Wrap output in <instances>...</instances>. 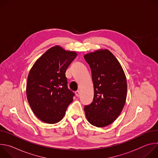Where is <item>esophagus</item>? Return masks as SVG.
Listing matches in <instances>:
<instances>
[{
  "label": "esophagus",
  "instance_id": "34e87169",
  "mask_svg": "<svg viewBox=\"0 0 158 158\" xmlns=\"http://www.w3.org/2000/svg\"><path fill=\"white\" fill-rule=\"evenodd\" d=\"M75 93H76V96L79 97V96H80V91H79V90H77V91H76Z\"/></svg>",
  "mask_w": 158,
  "mask_h": 158
}]
</instances>
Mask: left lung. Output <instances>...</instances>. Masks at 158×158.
I'll use <instances>...</instances> for the list:
<instances>
[{
  "mask_svg": "<svg viewBox=\"0 0 158 158\" xmlns=\"http://www.w3.org/2000/svg\"><path fill=\"white\" fill-rule=\"evenodd\" d=\"M91 69L94 85L93 102L84 107L92 125L103 127L120 115L127 96V81L119 62L107 49H99L84 56Z\"/></svg>",
  "mask_w": 158,
  "mask_h": 158,
  "instance_id": "left-lung-1",
  "label": "left lung"
}]
</instances>
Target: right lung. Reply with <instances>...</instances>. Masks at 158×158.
<instances>
[{
    "instance_id": "right-lung-1",
    "label": "right lung",
    "mask_w": 158,
    "mask_h": 158,
    "mask_svg": "<svg viewBox=\"0 0 158 158\" xmlns=\"http://www.w3.org/2000/svg\"><path fill=\"white\" fill-rule=\"evenodd\" d=\"M76 56L75 51L54 46L35 61L29 73L27 101L34 114L45 123L59 122L73 101L65 72Z\"/></svg>"
}]
</instances>
